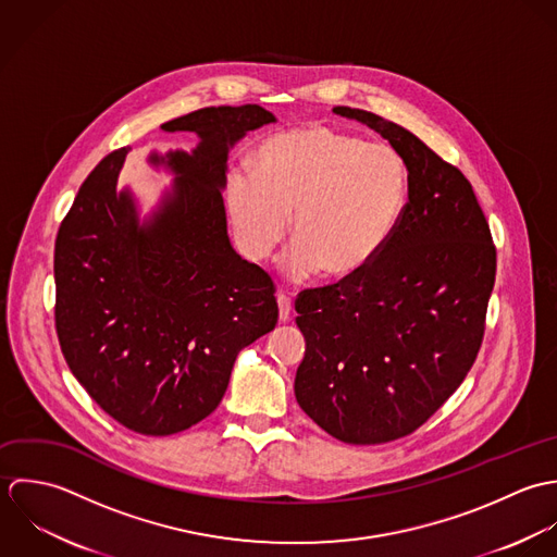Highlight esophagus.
<instances>
[{"label":"esophagus","instance_id":"obj_1","mask_svg":"<svg viewBox=\"0 0 557 557\" xmlns=\"http://www.w3.org/2000/svg\"><path fill=\"white\" fill-rule=\"evenodd\" d=\"M277 308H280V321H282V323H288L290 317H293L290 297H286L284 293H280V295H277Z\"/></svg>","mask_w":557,"mask_h":557}]
</instances>
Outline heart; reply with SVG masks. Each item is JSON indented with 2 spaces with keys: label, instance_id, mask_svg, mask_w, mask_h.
<instances>
[{
  "label": "heart",
  "instance_id": "heart-1",
  "mask_svg": "<svg viewBox=\"0 0 557 557\" xmlns=\"http://www.w3.org/2000/svg\"><path fill=\"white\" fill-rule=\"evenodd\" d=\"M251 174L232 172L225 207L249 260L269 258L288 236L295 277L330 280L363 273L389 245L409 207V165L387 144L330 126H301L267 137Z\"/></svg>",
  "mask_w": 557,
  "mask_h": 557
}]
</instances>
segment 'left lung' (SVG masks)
I'll return each mask as SVG.
<instances>
[{
    "mask_svg": "<svg viewBox=\"0 0 557 557\" xmlns=\"http://www.w3.org/2000/svg\"><path fill=\"white\" fill-rule=\"evenodd\" d=\"M374 128L409 165V207L359 275L295 301L306 355L299 407L335 440L374 445L418 431L473 366L497 251L462 172L376 113L334 108Z\"/></svg>",
    "mask_w": 557,
    "mask_h": 557,
    "instance_id": "8db88e82",
    "label": "left lung"
}]
</instances>
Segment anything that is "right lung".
Returning <instances> with one entry per match:
<instances>
[{"label":"right lung","mask_w":557,"mask_h":557,"mask_svg":"<svg viewBox=\"0 0 557 557\" xmlns=\"http://www.w3.org/2000/svg\"><path fill=\"white\" fill-rule=\"evenodd\" d=\"M275 122L260 106L205 108L165 122L191 131V150L150 154L176 174L139 223L117 176L128 148L84 181L58 230L55 330L64 359L115 422L163 437L187 431L222 403L240 348L277 323L273 280L227 238L222 189L227 150Z\"/></svg>","instance_id":"1"}]
</instances>
